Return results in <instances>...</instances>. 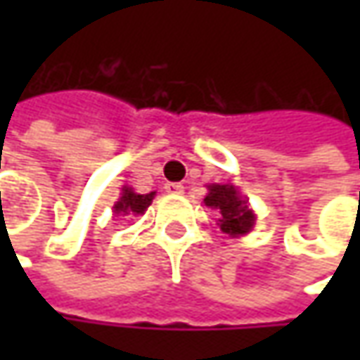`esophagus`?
I'll return each mask as SVG.
<instances>
[{
	"label": "esophagus",
	"instance_id": "34e87169",
	"mask_svg": "<svg viewBox=\"0 0 360 360\" xmlns=\"http://www.w3.org/2000/svg\"><path fill=\"white\" fill-rule=\"evenodd\" d=\"M164 188H166L168 194H182V192H184V186H182L180 182H168Z\"/></svg>",
	"mask_w": 360,
	"mask_h": 360
}]
</instances>
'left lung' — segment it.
<instances>
[{"mask_svg":"<svg viewBox=\"0 0 360 360\" xmlns=\"http://www.w3.org/2000/svg\"><path fill=\"white\" fill-rule=\"evenodd\" d=\"M204 204L220 212L218 226L230 236L248 234L255 226L256 216L248 208V200L242 198L240 192L230 184H210Z\"/></svg>","mask_w":360,"mask_h":360,"instance_id":"left-lung-1","label":"left lung"}]
</instances>
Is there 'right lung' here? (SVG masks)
I'll return each instance as SVG.
<instances>
[{"mask_svg":"<svg viewBox=\"0 0 360 360\" xmlns=\"http://www.w3.org/2000/svg\"><path fill=\"white\" fill-rule=\"evenodd\" d=\"M152 200H154V192L138 194L128 186L122 188V196L114 204V214H144Z\"/></svg>","mask_w":360,"mask_h":360,"instance_id":"right-lung-1","label":"right lung"}]
</instances>
